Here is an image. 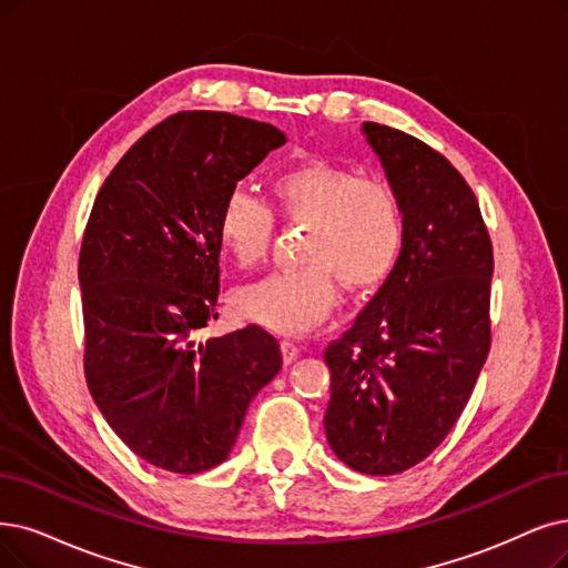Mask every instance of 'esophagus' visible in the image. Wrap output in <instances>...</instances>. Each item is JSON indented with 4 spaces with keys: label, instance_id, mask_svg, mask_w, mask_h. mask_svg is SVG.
Segmentation results:
<instances>
[{
    "label": "esophagus",
    "instance_id": "34e87169",
    "mask_svg": "<svg viewBox=\"0 0 568 568\" xmlns=\"http://www.w3.org/2000/svg\"><path fill=\"white\" fill-rule=\"evenodd\" d=\"M301 352H303V345H298L296 339H291V337L284 339V358H286V363L296 361L301 356Z\"/></svg>",
    "mask_w": 568,
    "mask_h": 568
}]
</instances>
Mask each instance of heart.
<instances>
[{
	"label": "heart",
	"instance_id": "b5f03b06",
	"mask_svg": "<svg viewBox=\"0 0 568 568\" xmlns=\"http://www.w3.org/2000/svg\"><path fill=\"white\" fill-rule=\"evenodd\" d=\"M272 195L286 223L310 225L303 240L307 265L277 270L240 291V310L272 331L303 335L326 322L343 301V282L375 291L398 267L407 237L400 195L387 181L310 158L272 179ZM267 200L233 189L219 214V237L240 265L270 254L280 219Z\"/></svg>",
	"mask_w": 568,
	"mask_h": 568
}]
</instances>
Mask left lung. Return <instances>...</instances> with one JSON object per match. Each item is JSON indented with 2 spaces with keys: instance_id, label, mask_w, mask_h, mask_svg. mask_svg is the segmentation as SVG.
Here are the masks:
<instances>
[{
  "instance_id": "obj_1",
  "label": "left lung",
  "mask_w": 568,
  "mask_h": 568,
  "mask_svg": "<svg viewBox=\"0 0 568 568\" xmlns=\"http://www.w3.org/2000/svg\"><path fill=\"white\" fill-rule=\"evenodd\" d=\"M400 195L403 258L349 331L333 339L326 438L349 468L396 475L457 424L491 347V240L447 158L403 130L366 123Z\"/></svg>"
}]
</instances>
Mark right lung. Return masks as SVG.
Instances as JSON below:
<instances>
[{
	"mask_svg": "<svg viewBox=\"0 0 568 568\" xmlns=\"http://www.w3.org/2000/svg\"><path fill=\"white\" fill-rule=\"evenodd\" d=\"M286 134L229 111H176L134 142L90 210L79 284L83 373L100 413L144 462L202 473L233 449L252 398L282 368L280 339L219 316V214Z\"/></svg>",
	"mask_w": 568,
	"mask_h": 568,
	"instance_id": "1",
	"label": "right lung"
}]
</instances>
